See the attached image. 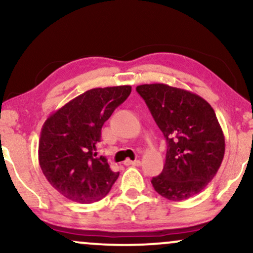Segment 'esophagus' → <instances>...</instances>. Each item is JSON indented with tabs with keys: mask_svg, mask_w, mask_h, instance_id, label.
Instances as JSON below:
<instances>
[{
	"mask_svg": "<svg viewBox=\"0 0 253 253\" xmlns=\"http://www.w3.org/2000/svg\"><path fill=\"white\" fill-rule=\"evenodd\" d=\"M124 164L127 165V167H129V165H132V167H140L141 162L139 161V159H135V161H130V159H126Z\"/></svg>",
	"mask_w": 253,
	"mask_h": 253,
	"instance_id": "34e87169",
	"label": "esophagus"
}]
</instances>
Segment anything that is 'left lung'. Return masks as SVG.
<instances>
[{
  "mask_svg": "<svg viewBox=\"0 0 253 253\" xmlns=\"http://www.w3.org/2000/svg\"><path fill=\"white\" fill-rule=\"evenodd\" d=\"M136 91L168 144L164 169L151 179L155 190L171 201L201 193L225 155V136L214 109L199 95L168 84H143Z\"/></svg>",
  "mask_w": 253,
  "mask_h": 253,
  "instance_id": "8db88e82",
  "label": "left lung"
}]
</instances>
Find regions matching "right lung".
Wrapping results in <instances>:
<instances>
[{
    "mask_svg": "<svg viewBox=\"0 0 253 253\" xmlns=\"http://www.w3.org/2000/svg\"><path fill=\"white\" fill-rule=\"evenodd\" d=\"M130 85L95 88L47 118L39 140V164L46 179L66 199L91 203L109 193L119 177L97 157L101 129L129 96Z\"/></svg>",
    "mask_w": 253,
    "mask_h": 253,
    "instance_id": "right-lung-1",
    "label": "right lung"
}]
</instances>
